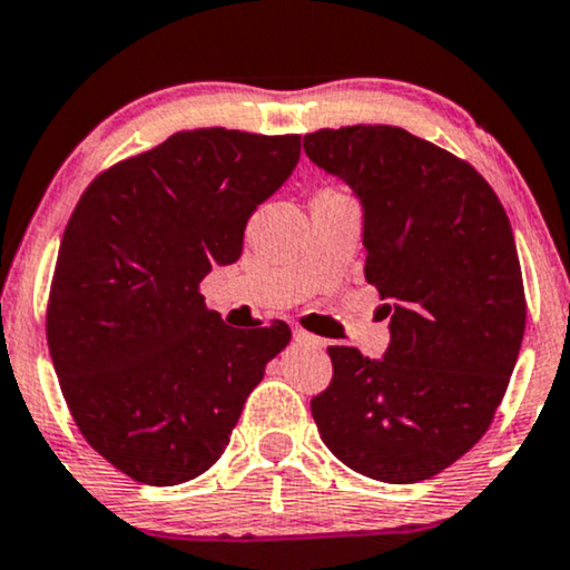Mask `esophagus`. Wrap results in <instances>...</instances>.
<instances>
[{"mask_svg": "<svg viewBox=\"0 0 570 570\" xmlns=\"http://www.w3.org/2000/svg\"><path fill=\"white\" fill-rule=\"evenodd\" d=\"M294 342H299V345H305V347H324V340L315 337V334L305 332V328H297V326H294Z\"/></svg>", "mask_w": 570, "mask_h": 570, "instance_id": "1", "label": "esophagus"}]
</instances>
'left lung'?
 Here are the masks:
<instances>
[{
	"mask_svg": "<svg viewBox=\"0 0 570 570\" xmlns=\"http://www.w3.org/2000/svg\"><path fill=\"white\" fill-rule=\"evenodd\" d=\"M313 164L363 204L368 284L390 315L385 358L328 347L332 382L311 401L321 441L382 483H420L489 430L525 332L510 219L468 161L390 125L305 135Z\"/></svg>",
	"mask_w": 570,
	"mask_h": 570,
	"instance_id": "left-lung-1",
	"label": "left lung"
}]
</instances>
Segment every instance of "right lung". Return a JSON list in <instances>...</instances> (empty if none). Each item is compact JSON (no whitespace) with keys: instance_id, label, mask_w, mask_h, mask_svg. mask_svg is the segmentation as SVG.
Here are the masks:
<instances>
[{"instance_id":"obj_1","label":"right lung","mask_w":570,"mask_h":570,"mask_svg":"<svg viewBox=\"0 0 570 570\" xmlns=\"http://www.w3.org/2000/svg\"><path fill=\"white\" fill-rule=\"evenodd\" d=\"M299 161V135L185 129L100 173L68 219L47 345L79 433L132 481H194L292 328H233L204 305L212 265Z\"/></svg>"}]
</instances>
